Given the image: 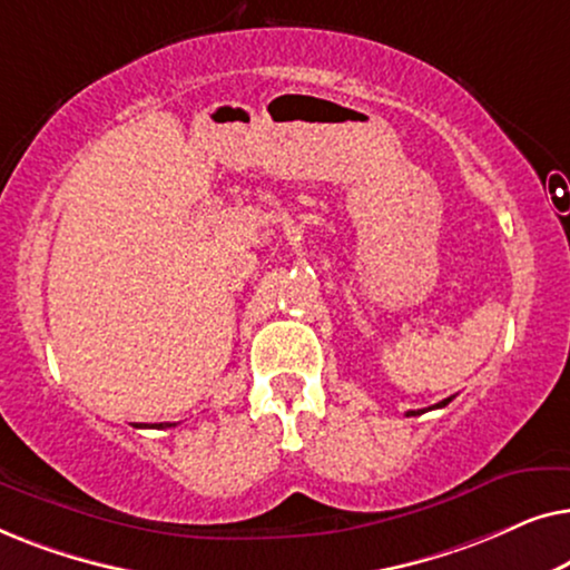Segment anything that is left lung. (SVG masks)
Segmentation results:
<instances>
[{
  "instance_id": "obj_1",
  "label": "left lung",
  "mask_w": 570,
  "mask_h": 570,
  "mask_svg": "<svg viewBox=\"0 0 570 570\" xmlns=\"http://www.w3.org/2000/svg\"><path fill=\"white\" fill-rule=\"evenodd\" d=\"M451 400H454V396H446V400L439 402V404H433V407H428V410H441V407H446V404H449ZM423 412H425V410H410L407 417H412V415H423Z\"/></svg>"
}]
</instances>
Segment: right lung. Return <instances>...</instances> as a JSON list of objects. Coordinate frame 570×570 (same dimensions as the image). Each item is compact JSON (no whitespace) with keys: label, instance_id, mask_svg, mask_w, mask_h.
<instances>
[{"label":"right lung","instance_id":"obj_1","mask_svg":"<svg viewBox=\"0 0 570 570\" xmlns=\"http://www.w3.org/2000/svg\"><path fill=\"white\" fill-rule=\"evenodd\" d=\"M176 423H155V425H142V423H139V425H135V428H158V431H163V428H174Z\"/></svg>","mask_w":570,"mask_h":570}]
</instances>
